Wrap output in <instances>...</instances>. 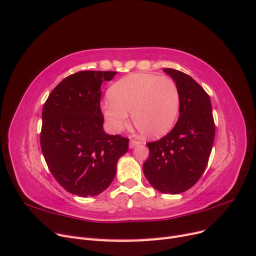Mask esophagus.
Segmentation results:
<instances>
[{
  "label": "esophagus",
  "instance_id": "34e87169",
  "mask_svg": "<svg viewBox=\"0 0 256 256\" xmlns=\"http://www.w3.org/2000/svg\"><path fill=\"white\" fill-rule=\"evenodd\" d=\"M140 143L141 142L138 140H136V138H131L130 142H129V147H130V148H134V146H136L138 144H140Z\"/></svg>",
  "mask_w": 256,
  "mask_h": 256
}]
</instances>
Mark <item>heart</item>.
I'll use <instances>...</instances> for the list:
<instances>
[{"instance_id": "heart-1", "label": "heart", "mask_w": 256, "mask_h": 256, "mask_svg": "<svg viewBox=\"0 0 256 256\" xmlns=\"http://www.w3.org/2000/svg\"><path fill=\"white\" fill-rule=\"evenodd\" d=\"M102 106L104 118L114 131L129 122L152 138L166 136L174 127L180 110V92L176 82L156 74H134L113 83Z\"/></svg>"}]
</instances>
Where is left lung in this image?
Returning a JSON list of instances; mask_svg holds the SVG:
<instances>
[{
  "instance_id": "left-lung-1",
  "label": "left lung",
  "mask_w": 256,
  "mask_h": 256,
  "mask_svg": "<svg viewBox=\"0 0 256 256\" xmlns=\"http://www.w3.org/2000/svg\"><path fill=\"white\" fill-rule=\"evenodd\" d=\"M164 72L180 88V118L166 136L146 144L150 154L143 172L154 189L178 194L193 187L205 171L214 140V122L210 98L196 81L176 69Z\"/></svg>"
}]
</instances>
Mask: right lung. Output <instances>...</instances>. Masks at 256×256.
I'll list each match as a JSON object with an SVG mask.
<instances>
[{
	"label": "right lung",
	"mask_w": 256,
	"mask_h": 256,
	"mask_svg": "<svg viewBox=\"0 0 256 256\" xmlns=\"http://www.w3.org/2000/svg\"><path fill=\"white\" fill-rule=\"evenodd\" d=\"M116 72L83 70L60 81L42 109L40 146L50 172L69 193L95 196L111 184L129 138L104 131L102 85Z\"/></svg>",
	"instance_id": "obj_1"
}]
</instances>
